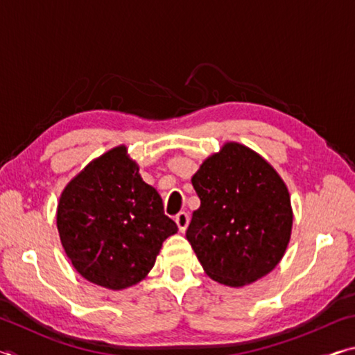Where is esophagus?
Instances as JSON below:
<instances>
[{
  "instance_id": "34e87169",
  "label": "esophagus",
  "mask_w": 355,
  "mask_h": 355,
  "mask_svg": "<svg viewBox=\"0 0 355 355\" xmlns=\"http://www.w3.org/2000/svg\"><path fill=\"white\" fill-rule=\"evenodd\" d=\"M175 222H177V225L180 228V232H184L186 228H188V224H189V214L184 213V211L178 213L175 216Z\"/></svg>"
}]
</instances>
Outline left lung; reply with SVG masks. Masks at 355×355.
Instances as JSON below:
<instances>
[{
  "mask_svg": "<svg viewBox=\"0 0 355 355\" xmlns=\"http://www.w3.org/2000/svg\"><path fill=\"white\" fill-rule=\"evenodd\" d=\"M200 208L186 238L213 280L243 286L271 272L290 241L293 211L284 180L260 155L228 142L192 177Z\"/></svg>",
  "mask_w": 355,
  "mask_h": 355,
  "instance_id": "left-lung-1",
  "label": "left lung"
}]
</instances>
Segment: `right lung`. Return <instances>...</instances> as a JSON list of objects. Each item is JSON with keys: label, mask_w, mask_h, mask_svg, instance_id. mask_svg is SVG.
I'll use <instances>...</instances> for the list:
<instances>
[{"label": "right lung", "mask_w": 355, "mask_h": 355, "mask_svg": "<svg viewBox=\"0 0 355 355\" xmlns=\"http://www.w3.org/2000/svg\"><path fill=\"white\" fill-rule=\"evenodd\" d=\"M116 147L92 161L64 189L58 230L84 279L110 290L137 284L153 268L164 239L178 227L155 188Z\"/></svg>", "instance_id": "1"}]
</instances>
